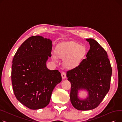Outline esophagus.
<instances>
[{
    "label": "esophagus",
    "mask_w": 122,
    "mask_h": 122,
    "mask_svg": "<svg viewBox=\"0 0 122 122\" xmlns=\"http://www.w3.org/2000/svg\"><path fill=\"white\" fill-rule=\"evenodd\" d=\"M61 76H62V78L63 79H64L66 78V74L65 72H62L61 73Z\"/></svg>",
    "instance_id": "1"
}]
</instances>
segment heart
<instances>
[{
	"label": "heart",
	"instance_id": "obj_1",
	"mask_svg": "<svg viewBox=\"0 0 122 122\" xmlns=\"http://www.w3.org/2000/svg\"><path fill=\"white\" fill-rule=\"evenodd\" d=\"M55 55L64 61V65L68 69L78 67L85 60L87 54V48L74 41H68L60 44L55 50ZM53 59L56 61L53 56Z\"/></svg>",
	"mask_w": 122,
	"mask_h": 122
}]
</instances>
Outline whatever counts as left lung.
Segmentation results:
<instances>
[{"mask_svg": "<svg viewBox=\"0 0 122 122\" xmlns=\"http://www.w3.org/2000/svg\"><path fill=\"white\" fill-rule=\"evenodd\" d=\"M90 49L80 65L67 71V77L71 84L70 97L72 105L79 110L97 108L109 91L112 67L106 51L95 40L87 38ZM86 90L88 97L81 100L78 92Z\"/></svg>", "mask_w": 122, "mask_h": 122, "instance_id": "left-lung-1", "label": "left lung"}]
</instances>
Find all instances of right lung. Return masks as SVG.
<instances>
[{"instance_id":"1","label":"right lung","mask_w":122,"mask_h":122,"mask_svg":"<svg viewBox=\"0 0 122 122\" xmlns=\"http://www.w3.org/2000/svg\"><path fill=\"white\" fill-rule=\"evenodd\" d=\"M52 47L50 39L32 36L22 44L13 59L11 80L14 94L30 109L46 107L53 89L62 81L58 70L46 67Z\"/></svg>"}]
</instances>
